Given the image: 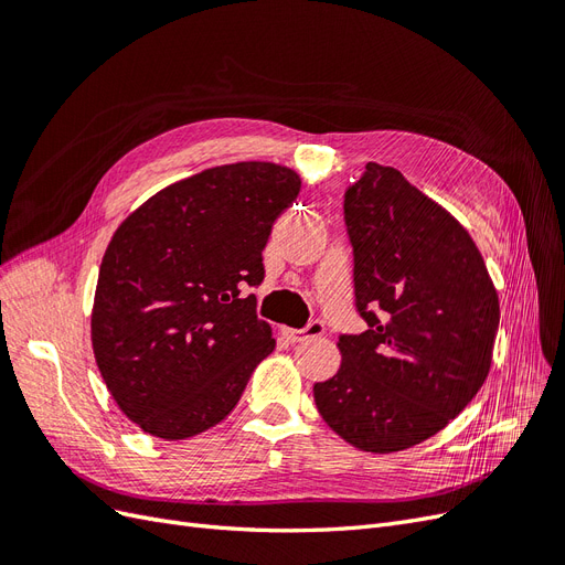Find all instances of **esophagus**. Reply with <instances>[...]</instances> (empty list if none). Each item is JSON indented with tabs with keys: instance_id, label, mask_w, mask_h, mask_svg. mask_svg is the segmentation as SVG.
<instances>
[{
	"instance_id": "1",
	"label": "esophagus",
	"mask_w": 565,
	"mask_h": 565,
	"mask_svg": "<svg viewBox=\"0 0 565 565\" xmlns=\"http://www.w3.org/2000/svg\"><path fill=\"white\" fill-rule=\"evenodd\" d=\"M322 332H324V328H322V322H320V320H313V322H309V324H306L303 330L282 328V334H285L289 341H306V339H316V337H320Z\"/></svg>"
}]
</instances>
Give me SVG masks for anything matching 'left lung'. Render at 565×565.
<instances>
[{"label": "left lung", "instance_id": "left-lung-1", "mask_svg": "<svg viewBox=\"0 0 565 565\" xmlns=\"http://www.w3.org/2000/svg\"><path fill=\"white\" fill-rule=\"evenodd\" d=\"M344 214L367 330L339 337L341 365L313 398L353 448L401 452L446 429L483 386L498 289L469 231L398 169L367 162Z\"/></svg>", "mask_w": 565, "mask_h": 565}]
</instances>
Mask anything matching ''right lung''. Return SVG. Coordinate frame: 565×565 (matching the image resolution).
Wrapping results in <instances>:
<instances>
[{
  "label": "right lung",
  "instance_id": "add662e5",
  "mask_svg": "<svg viewBox=\"0 0 565 565\" xmlns=\"http://www.w3.org/2000/svg\"><path fill=\"white\" fill-rule=\"evenodd\" d=\"M299 188L295 169L276 162L221 164L162 188L113 233L92 347L113 401L146 434L212 429L276 349L241 289L264 280L270 226Z\"/></svg>",
  "mask_w": 565,
  "mask_h": 565
}]
</instances>
